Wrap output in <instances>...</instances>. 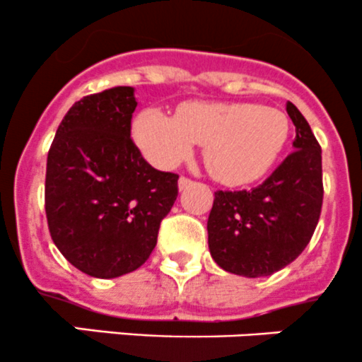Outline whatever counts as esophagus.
Instances as JSON below:
<instances>
[{
    "mask_svg": "<svg viewBox=\"0 0 362 362\" xmlns=\"http://www.w3.org/2000/svg\"><path fill=\"white\" fill-rule=\"evenodd\" d=\"M189 185H192L191 178H187V177H180V178H178V189H180V191H185V189H187Z\"/></svg>",
    "mask_w": 362,
    "mask_h": 362,
    "instance_id": "34e87169",
    "label": "esophagus"
}]
</instances>
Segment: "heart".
Returning <instances> with one entry per match:
<instances>
[{
  "instance_id": "heart-1",
  "label": "heart",
  "mask_w": 362,
  "mask_h": 362,
  "mask_svg": "<svg viewBox=\"0 0 362 362\" xmlns=\"http://www.w3.org/2000/svg\"><path fill=\"white\" fill-rule=\"evenodd\" d=\"M134 138L145 158L159 168L187 159L202 144L211 177L242 185L275 164L289 138V120L276 108L261 105L189 101L175 117L154 108L141 112Z\"/></svg>"
}]
</instances>
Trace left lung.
<instances>
[{
    "mask_svg": "<svg viewBox=\"0 0 362 362\" xmlns=\"http://www.w3.org/2000/svg\"><path fill=\"white\" fill-rule=\"evenodd\" d=\"M294 151L257 187L217 191L208 249L222 269L257 279L294 261L312 240L322 210V151L301 112L287 101Z\"/></svg>",
    "mask_w": 362,
    "mask_h": 362,
    "instance_id": "obj_1",
    "label": "left lung"
}]
</instances>
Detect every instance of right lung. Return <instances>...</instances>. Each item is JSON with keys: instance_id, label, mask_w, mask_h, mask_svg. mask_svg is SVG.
<instances>
[{"instance_id": "1", "label": "right lung", "mask_w": 362, "mask_h": 362, "mask_svg": "<svg viewBox=\"0 0 362 362\" xmlns=\"http://www.w3.org/2000/svg\"><path fill=\"white\" fill-rule=\"evenodd\" d=\"M133 87L83 96L56 131L45 214L61 254L80 272L115 279L140 268L178 196V175L152 168L131 140Z\"/></svg>"}]
</instances>
